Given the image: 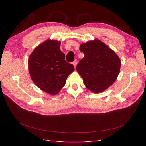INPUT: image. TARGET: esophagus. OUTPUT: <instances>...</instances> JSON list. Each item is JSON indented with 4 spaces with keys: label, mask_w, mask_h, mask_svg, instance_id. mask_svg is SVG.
Here are the masks:
<instances>
[{
    "label": "esophagus",
    "mask_w": 146,
    "mask_h": 146,
    "mask_svg": "<svg viewBox=\"0 0 146 146\" xmlns=\"http://www.w3.org/2000/svg\"><path fill=\"white\" fill-rule=\"evenodd\" d=\"M72 64H73V65L74 66V68H76V66H77V61H74L72 63Z\"/></svg>",
    "instance_id": "obj_1"
}]
</instances>
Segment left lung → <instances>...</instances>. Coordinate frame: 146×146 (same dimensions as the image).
<instances>
[{
	"label": "left lung",
	"mask_w": 146,
	"mask_h": 146,
	"mask_svg": "<svg viewBox=\"0 0 146 146\" xmlns=\"http://www.w3.org/2000/svg\"><path fill=\"white\" fill-rule=\"evenodd\" d=\"M84 57L76 67L85 86L100 93L111 86L120 72L121 60L113 50L99 40L82 43Z\"/></svg>",
	"instance_id": "obj_1"
}]
</instances>
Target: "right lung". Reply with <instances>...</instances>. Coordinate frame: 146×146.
<instances>
[{"label":"right lung","mask_w":146,"mask_h":146,"mask_svg":"<svg viewBox=\"0 0 146 146\" xmlns=\"http://www.w3.org/2000/svg\"><path fill=\"white\" fill-rule=\"evenodd\" d=\"M61 42L47 40L38 45L28 58V70L37 87L51 95L58 94L65 85L68 76L74 70L65 61L60 50Z\"/></svg>","instance_id":"right-lung-1"}]
</instances>
